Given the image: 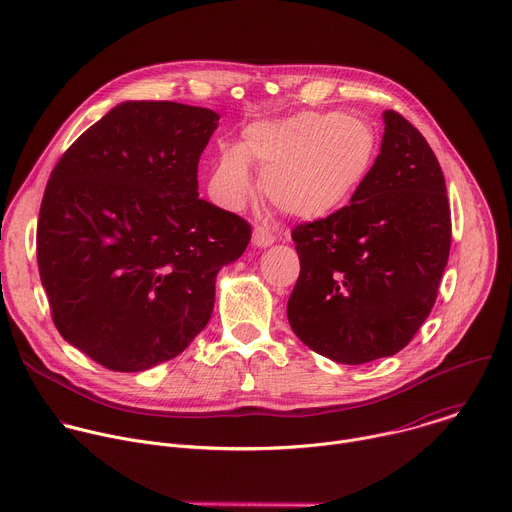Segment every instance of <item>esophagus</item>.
I'll use <instances>...</instances> for the list:
<instances>
[{
	"mask_svg": "<svg viewBox=\"0 0 512 512\" xmlns=\"http://www.w3.org/2000/svg\"><path fill=\"white\" fill-rule=\"evenodd\" d=\"M253 247H269L271 243H275V235H271L267 229L263 227H255L253 229V237H251Z\"/></svg>",
	"mask_w": 512,
	"mask_h": 512,
	"instance_id": "obj_1",
	"label": "esophagus"
}]
</instances>
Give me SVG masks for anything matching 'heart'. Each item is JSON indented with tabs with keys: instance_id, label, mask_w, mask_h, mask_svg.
I'll list each match as a JSON object with an SVG mask.
<instances>
[{
	"instance_id": "obj_1",
	"label": "heart",
	"mask_w": 512,
	"mask_h": 512,
	"mask_svg": "<svg viewBox=\"0 0 512 512\" xmlns=\"http://www.w3.org/2000/svg\"><path fill=\"white\" fill-rule=\"evenodd\" d=\"M374 126L356 114L303 110L249 124L237 148L217 154L211 191L239 209L253 191L249 164L263 170L261 189L271 205L297 219H327L348 207L376 160Z\"/></svg>"
}]
</instances>
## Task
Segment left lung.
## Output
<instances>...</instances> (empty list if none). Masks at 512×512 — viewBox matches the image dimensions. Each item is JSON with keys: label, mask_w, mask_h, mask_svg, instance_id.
<instances>
[{"label": "left lung", "mask_w": 512, "mask_h": 512, "mask_svg": "<svg viewBox=\"0 0 512 512\" xmlns=\"http://www.w3.org/2000/svg\"><path fill=\"white\" fill-rule=\"evenodd\" d=\"M370 175L339 213L291 231L301 271L287 319L301 342L360 366L404 350L430 315L450 253V205L436 154L384 112Z\"/></svg>", "instance_id": "obj_1"}]
</instances>
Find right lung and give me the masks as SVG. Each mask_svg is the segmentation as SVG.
<instances>
[{"mask_svg":"<svg viewBox=\"0 0 512 512\" xmlns=\"http://www.w3.org/2000/svg\"><path fill=\"white\" fill-rule=\"evenodd\" d=\"M209 108L122 102L54 166L38 219V269L68 344L112 372L177 358L209 323L215 279L251 225L199 199Z\"/></svg>","mask_w":512,"mask_h":512,"instance_id":"1","label":"right lung"}]
</instances>
